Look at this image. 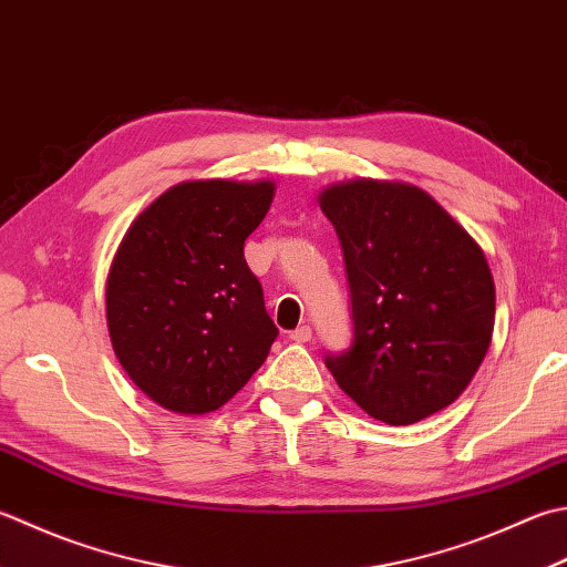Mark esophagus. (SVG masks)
Listing matches in <instances>:
<instances>
[{"mask_svg": "<svg viewBox=\"0 0 567 567\" xmlns=\"http://www.w3.org/2000/svg\"><path fill=\"white\" fill-rule=\"evenodd\" d=\"M309 339H312V329L309 327H297L295 331H290V341H295V343H305Z\"/></svg>", "mask_w": 567, "mask_h": 567, "instance_id": "obj_1", "label": "esophagus"}]
</instances>
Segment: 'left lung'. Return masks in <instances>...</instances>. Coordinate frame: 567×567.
<instances>
[{
	"label": "left lung",
	"instance_id": "1",
	"mask_svg": "<svg viewBox=\"0 0 567 567\" xmlns=\"http://www.w3.org/2000/svg\"><path fill=\"white\" fill-rule=\"evenodd\" d=\"M341 240L353 343L329 353L339 388L371 417L413 425L452 405L494 334L486 255L423 188L351 179L319 192Z\"/></svg>",
	"mask_w": 567,
	"mask_h": 567
}]
</instances>
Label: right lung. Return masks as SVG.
<instances>
[{
    "label": "right lung",
    "instance_id": "1",
    "mask_svg": "<svg viewBox=\"0 0 567 567\" xmlns=\"http://www.w3.org/2000/svg\"><path fill=\"white\" fill-rule=\"evenodd\" d=\"M275 182H182L122 236L105 282L110 341L154 403L179 415L226 405L268 359L277 327L243 255Z\"/></svg>",
    "mask_w": 567,
    "mask_h": 567
}]
</instances>
